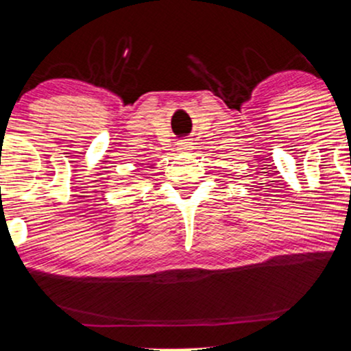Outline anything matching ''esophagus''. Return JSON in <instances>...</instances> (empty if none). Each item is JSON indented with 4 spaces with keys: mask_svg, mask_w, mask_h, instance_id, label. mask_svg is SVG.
I'll return each mask as SVG.
<instances>
[{
    "mask_svg": "<svg viewBox=\"0 0 351 351\" xmlns=\"http://www.w3.org/2000/svg\"><path fill=\"white\" fill-rule=\"evenodd\" d=\"M177 149H179L180 153H187V151L192 149V143L187 141V140L179 141V143H177Z\"/></svg>",
    "mask_w": 351,
    "mask_h": 351,
    "instance_id": "obj_1",
    "label": "esophagus"
}]
</instances>
